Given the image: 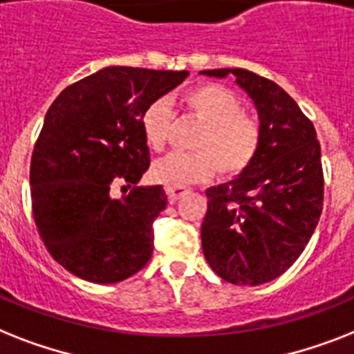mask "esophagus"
I'll use <instances>...</instances> for the list:
<instances>
[{"label":"esophagus","instance_id":"obj_1","mask_svg":"<svg viewBox=\"0 0 354 354\" xmlns=\"http://www.w3.org/2000/svg\"><path fill=\"white\" fill-rule=\"evenodd\" d=\"M165 192H167V196L171 202H176V200H180V198H182L185 192H189V189H187V187L169 185V187H165Z\"/></svg>","mask_w":354,"mask_h":354}]
</instances>
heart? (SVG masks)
<instances>
[{"mask_svg":"<svg viewBox=\"0 0 354 354\" xmlns=\"http://www.w3.org/2000/svg\"><path fill=\"white\" fill-rule=\"evenodd\" d=\"M178 103L185 114L202 123V129L192 138V152H172L154 162L151 174L158 183L183 187L203 182L214 171L232 178L254 162L261 145V123L243 111L236 93L220 83H202L180 94ZM140 123L149 149L163 151L174 123L169 102L149 103Z\"/></svg>","mask_w":354,"mask_h":354,"instance_id":"1","label":"heart"}]
</instances>
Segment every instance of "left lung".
I'll return each mask as SVG.
<instances>
[{"mask_svg": "<svg viewBox=\"0 0 354 354\" xmlns=\"http://www.w3.org/2000/svg\"><path fill=\"white\" fill-rule=\"evenodd\" d=\"M236 83L258 109L261 145L254 162L229 183L205 192V260L234 286L271 281L298 260L320 220L324 171L309 118L277 83L245 68L202 71Z\"/></svg>", "mask_w": 354, "mask_h": 354, "instance_id": "1", "label": "left lung"}]
</instances>
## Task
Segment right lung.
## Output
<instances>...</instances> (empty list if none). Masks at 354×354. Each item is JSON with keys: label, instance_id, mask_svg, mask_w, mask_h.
I'll return each mask as SVG.
<instances>
[{"label": "right lung", "instance_id": "add662e5", "mask_svg": "<svg viewBox=\"0 0 354 354\" xmlns=\"http://www.w3.org/2000/svg\"><path fill=\"white\" fill-rule=\"evenodd\" d=\"M187 76L107 67L48 107L30 160L32 216L50 257L77 278L116 283L151 260L152 223L167 196L162 185L138 187L151 165L140 120ZM118 185L126 187L120 201L110 194Z\"/></svg>", "mask_w": 354, "mask_h": 354}]
</instances>
